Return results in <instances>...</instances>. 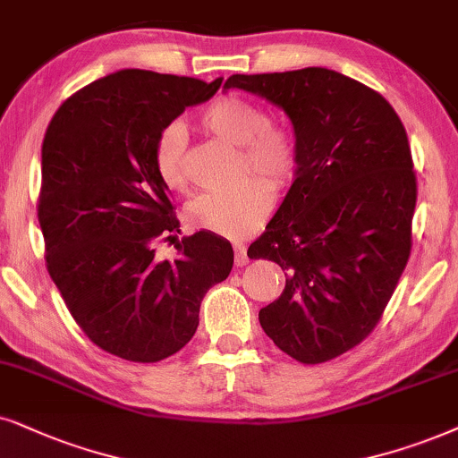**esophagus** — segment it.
<instances>
[{
  "label": "esophagus",
  "mask_w": 458,
  "mask_h": 458,
  "mask_svg": "<svg viewBox=\"0 0 458 458\" xmlns=\"http://www.w3.org/2000/svg\"><path fill=\"white\" fill-rule=\"evenodd\" d=\"M234 264H236V266H245V264H249L247 247L241 245V242H236V245H234Z\"/></svg>",
  "instance_id": "esophagus-1"
}]
</instances>
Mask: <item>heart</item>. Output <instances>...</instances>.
Instances as JSON below:
<instances>
[{"instance_id":"obj_1","label":"heart","mask_w":458,"mask_h":458,"mask_svg":"<svg viewBox=\"0 0 458 458\" xmlns=\"http://www.w3.org/2000/svg\"><path fill=\"white\" fill-rule=\"evenodd\" d=\"M202 126L224 141L241 148V177L249 171L265 177H247L225 192L200 196L190 207L194 228L242 239L262 224L272 205V188H283L298 166L296 143L287 131L268 124L266 114L241 97H219L200 115ZM188 132L183 124L171 123L158 132L154 143V166L166 188L183 192L188 188L186 171Z\"/></svg>"}]
</instances>
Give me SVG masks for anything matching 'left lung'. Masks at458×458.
<instances>
[{
	"label": "left lung",
	"mask_w": 458,
	"mask_h": 458,
	"mask_svg": "<svg viewBox=\"0 0 458 458\" xmlns=\"http://www.w3.org/2000/svg\"><path fill=\"white\" fill-rule=\"evenodd\" d=\"M292 120L298 166L247 256L276 262L285 289L259 310L300 363L343 355L372 332L412 247L416 175L406 129L383 95L326 67L230 75Z\"/></svg>",
	"instance_id": "obj_1"
}]
</instances>
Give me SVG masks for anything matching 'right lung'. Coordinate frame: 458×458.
<instances>
[{
  "instance_id": "1",
  "label": "right lung",
  "mask_w": 458,
  "mask_h": 458,
  "mask_svg": "<svg viewBox=\"0 0 458 458\" xmlns=\"http://www.w3.org/2000/svg\"><path fill=\"white\" fill-rule=\"evenodd\" d=\"M219 86L222 78L120 69L69 97L46 131V266L75 323L115 357L154 363L183 349L207 289L233 270V245L207 230L183 236L173 262L154 249L179 233L154 166L156 137Z\"/></svg>"
}]
</instances>
